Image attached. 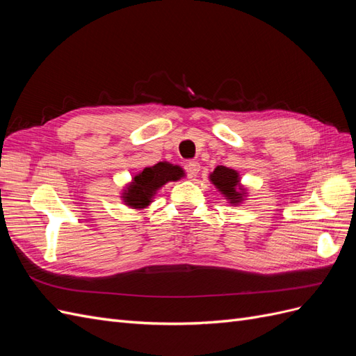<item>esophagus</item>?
Wrapping results in <instances>:
<instances>
[{
    "instance_id": "1",
    "label": "esophagus",
    "mask_w": 356,
    "mask_h": 356,
    "mask_svg": "<svg viewBox=\"0 0 356 356\" xmlns=\"http://www.w3.org/2000/svg\"><path fill=\"white\" fill-rule=\"evenodd\" d=\"M199 170H200V163L199 161H188L187 163V172H188V175L190 177H196L197 174H199Z\"/></svg>"
}]
</instances>
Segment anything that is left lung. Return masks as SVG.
Wrapping results in <instances>:
<instances>
[{
    "instance_id": "obj_1",
    "label": "left lung",
    "mask_w": 356,
    "mask_h": 356,
    "mask_svg": "<svg viewBox=\"0 0 356 356\" xmlns=\"http://www.w3.org/2000/svg\"><path fill=\"white\" fill-rule=\"evenodd\" d=\"M209 179L212 184L217 187L224 197L230 200V203H239L242 200V196L245 193L239 187V174L234 169L225 168V166H217L211 174Z\"/></svg>"
}]
</instances>
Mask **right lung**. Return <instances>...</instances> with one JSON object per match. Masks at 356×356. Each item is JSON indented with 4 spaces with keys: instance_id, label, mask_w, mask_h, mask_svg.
Returning <instances> with one entry per match:
<instances>
[{
    "instance_id": "obj_1",
    "label": "right lung",
    "mask_w": 356,
    "mask_h": 356,
    "mask_svg": "<svg viewBox=\"0 0 356 356\" xmlns=\"http://www.w3.org/2000/svg\"><path fill=\"white\" fill-rule=\"evenodd\" d=\"M184 177V170L168 161H159L152 168H145L134 178L123 193V200L127 207L143 209L148 207L156 191L169 181H178Z\"/></svg>"
}]
</instances>
